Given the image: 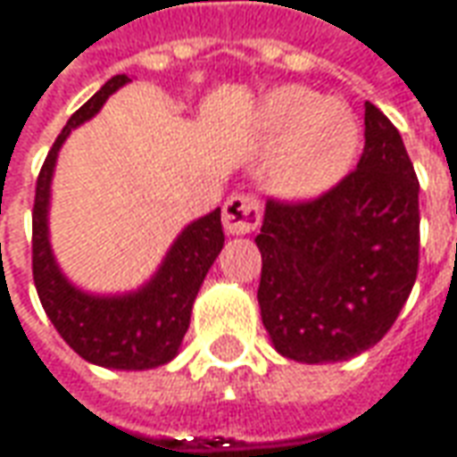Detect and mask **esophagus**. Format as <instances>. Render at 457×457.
<instances>
[{
    "label": "esophagus",
    "instance_id": "34e87169",
    "mask_svg": "<svg viewBox=\"0 0 457 457\" xmlns=\"http://www.w3.org/2000/svg\"><path fill=\"white\" fill-rule=\"evenodd\" d=\"M261 223V201L253 194L238 191L234 196L226 198L223 204V228L228 234H251Z\"/></svg>",
    "mask_w": 457,
    "mask_h": 457
}]
</instances>
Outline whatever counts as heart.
Listing matches in <instances>:
<instances>
[{
  "label": "heart",
  "mask_w": 457,
  "mask_h": 457,
  "mask_svg": "<svg viewBox=\"0 0 457 457\" xmlns=\"http://www.w3.org/2000/svg\"><path fill=\"white\" fill-rule=\"evenodd\" d=\"M263 124L270 144L278 146L270 163V184L288 196L319 194L336 184L358 149L353 112L303 87L273 91L263 109Z\"/></svg>",
  "instance_id": "1"
}]
</instances>
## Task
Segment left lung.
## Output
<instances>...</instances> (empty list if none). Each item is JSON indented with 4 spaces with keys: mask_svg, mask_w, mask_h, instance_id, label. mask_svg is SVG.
I'll use <instances>...</instances> for the list:
<instances>
[{
    "mask_svg": "<svg viewBox=\"0 0 457 457\" xmlns=\"http://www.w3.org/2000/svg\"><path fill=\"white\" fill-rule=\"evenodd\" d=\"M353 171L313 198H269L259 306L276 351L336 363L388 333L418 276V176L398 129L366 102Z\"/></svg>",
    "mask_w": 457,
    "mask_h": 457,
    "instance_id": "8db88e82",
    "label": "left lung"
}]
</instances>
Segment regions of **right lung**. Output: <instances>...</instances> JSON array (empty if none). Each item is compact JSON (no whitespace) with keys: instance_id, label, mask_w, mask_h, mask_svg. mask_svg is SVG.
<instances>
[{"instance_id":"right-lung-1","label":"right lung","mask_w":457,"mask_h":457,"mask_svg":"<svg viewBox=\"0 0 457 457\" xmlns=\"http://www.w3.org/2000/svg\"><path fill=\"white\" fill-rule=\"evenodd\" d=\"M127 81L129 77L124 74L109 79L89 102L71 114L44 159L31 211V273L49 320L84 361L119 370H146L169 363L179 353L191 320L194 298L223 248L221 209L211 211L209 216L184 228L149 286L137 294L112 298L81 294L66 283L62 270L56 269L46 236L49 184L56 151L71 129L96 114L109 94Z\"/></svg>"}]
</instances>
